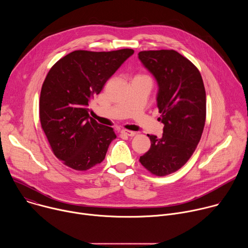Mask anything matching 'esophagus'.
I'll use <instances>...</instances> for the list:
<instances>
[{"label": "esophagus", "instance_id": "1", "mask_svg": "<svg viewBox=\"0 0 248 248\" xmlns=\"http://www.w3.org/2000/svg\"><path fill=\"white\" fill-rule=\"evenodd\" d=\"M121 133H122L123 135H126V136H134V134H135L134 131L127 130V129H123V130L121 131Z\"/></svg>", "mask_w": 248, "mask_h": 248}]
</instances>
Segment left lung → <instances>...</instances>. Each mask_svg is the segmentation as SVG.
<instances>
[{"label": "left lung", "mask_w": 248, "mask_h": 248, "mask_svg": "<svg viewBox=\"0 0 248 248\" xmlns=\"http://www.w3.org/2000/svg\"><path fill=\"white\" fill-rule=\"evenodd\" d=\"M138 58L159 85L157 106L163 136L150 138L139 159L148 171L164 176L180 170L194 153L206 121V92L198 68L174 50L141 51Z\"/></svg>", "instance_id": "1"}]
</instances>
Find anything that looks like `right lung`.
<instances>
[{"label": "right lung", "instance_id": "1", "mask_svg": "<svg viewBox=\"0 0 248 248\" xmlns=\"http://www.w3.org/2000/svg\"><path fill=\"white\" fill-rule=\"evenodd\" d=\"M133 53L78 50L49 70L40 94V123L54 155L65 166L87 170L105 159L117 135L89 116V102Z\"/></svg>", "mask_w": 248, "mask_h": 248}]
</instances>
